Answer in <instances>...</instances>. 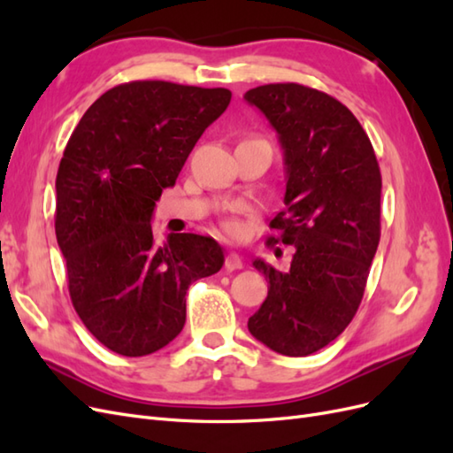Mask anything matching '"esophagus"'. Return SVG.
<instances>
[{
    "mask_svg": "<svg viewBox=\"0 0 453 453\" xmlns=\"http://www.w3.org/2000/svg\"><path fill=\"white\" fill-rule=\"evenodd\" d=\"M225 268L226 270H242L243 268V260L238 253H228L225 258Z\"/></svg>",
    "mask_w": 453,
    "mask_h": 453,
    "instance_id": "obj_1",
    "label": "esophagus"
}]
</instances>
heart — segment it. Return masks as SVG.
Returning a JSON list of instances; mask_svg holds the SVG:
<instances>
[{"label":"heart","instance_id":"heart-1","mask_svg":"<svg viewBox=\"0 0 453 453\" xmlns=\"http://www.w3.org/2000/svg\"><path fill=\"white\" fill-rule=\"evenodd\" d=\"M226 232H228V234H236V232L240 230V226L236 225V223H226Z\"/></svg>","mask_w":453,"mask_h":453}]
</instances>
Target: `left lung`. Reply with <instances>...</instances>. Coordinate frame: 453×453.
Wrapping results in <instances>:
<instances>
[{"instance_id": "obj_1", "label": "left lung", "mask_w": 453, "mask_h": 453, "mask_svg": "<svg viewBox=\"0 0 453 453\" xmlns=\"http://www.w3.org/2000/svg\"><path fill=\"white\" fill-rule=\"evenodd\" d=\"M243 100L278 134L285 210L270 225L295 248L285 272L253 260L268 296L248 328L272 351L304 357L344 333L361 304L380 242L378 160L359 120L333 96L280 83Z\"/></svg>"}]
</instances>
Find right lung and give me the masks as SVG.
Returning a JSON list of instances; mask_svg holds the SVG:
<instances>
[{
	"instance_id": "obj_1",
	"label": "right lung",
	"mask_w": 453,
	"mask_h": 453,
	"mask_svg": "<svg viewBox=\"0 0 453 453\" xmlns=\"http://www.w3.org/2000/svg\"><path fill=\"white\" fill-rule=\"evenodd\" d=\"M230 98L226 88L166 81L119 85L87 109L65 145L54 228L72 303L96 340L125 357L168 346L185 325L190 283L225 265L213 238L168 234L158 245L150 221Z\"/></svg>"
}]
</instances>
